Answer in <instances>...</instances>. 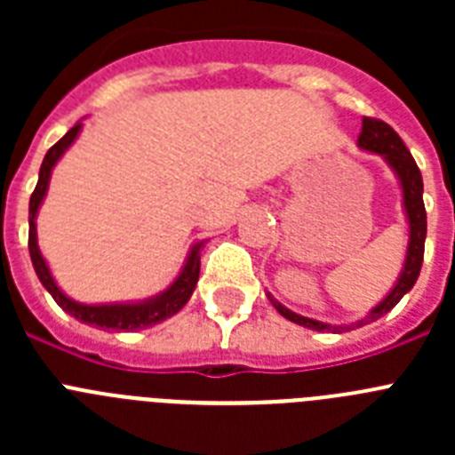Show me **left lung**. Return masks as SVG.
Returning a JSON list of instances; mask_svg holds the SVG:
<instances>
[{
    "mask_svg": "<svg viewBox=\"0 0 455 455\" xmlns=\"http://www.w3.org/2000/svg\"><path fill=\"white\" fill-rule=\"evenodd\" d=\"M357 146L363 148V150H371V152H378V155H383L385 159H387L389 166L394 168V172L399 175L401 187H403L405 214H408V223H410L408 257H405V267L399 277V283H396V287L387 293V299H385L380 305H376V307H373L363 321H357V323L353 325H328V323H321V321L307 319V316L293 315V312H289L284 305H280L275 299H271L273 307H275L284 319L319 332L351 331V328H355V325L360 328V325H367L371 323V321L380 319L383 315H387L389 309L399 303L405 293L412 289V284L417 283V277H419V271H421V262H424V241H426L424 182H421V172L419 168H417L415 159H412L410 150L405 148L403 140H401V136L396 134L387 123H383V120H378V118L363 120V132H360Z\"/></svg>",
    "mask_w": 455,
    "mask_h": 455,
    "instance_id": "1",
    "label": "left lung"
}]
</instances>
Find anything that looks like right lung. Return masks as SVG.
I'll return each instance as SVG.
<instances>
[{
    "label": "right lung",
    "instance_id": "obj_1",
    "mask_svg": "<svg viewBox=\"0 0 455 455\" xmlns=\"http://www.w3.org/2000/svg\"><path fill=\"white\" fill-rule=\"evenodd\" d=\"M82 124H75L61 140H56L54 146L47 150L45 159H43V166H40L38 184H36L34 193H31L29 200V255L31 262H34L36 275L43 283V287L52 293V299L59 303V307H63L68 315H72L75 319L84 321L88 325H100V328H107V331H143V328H150V325L159 323V321L168 319V316L178 315L180 309L187 305V300L191 299L193 289H196V283H198L200 275V248L203 243H196L188 255L187 264H184L182 273L171 287L164 293L155 296L150 300H143V303H132V305H84L75 303L56 287L54 277H52L50 268H47L45 259L40 255L38 243H36V212H38L40 203L45 198L47 184H50V175L54 164L61 159L63 152L70 148V143L77 139Z\"/></svg>",
    "mask_w": 455,
    "mask_h": 455
}]
</instances>
